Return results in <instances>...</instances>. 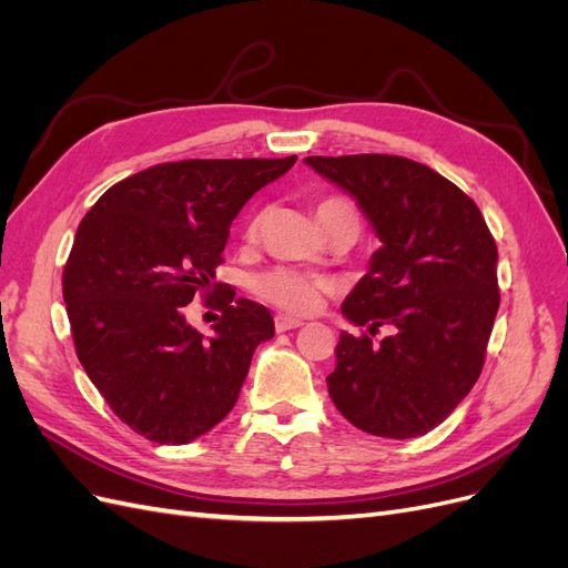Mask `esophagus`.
Returning <instances> with one entry per match:
<instances>
[{
    "label": "esophagus",
    "instance_id": "esophagus-1",
    "mask_svg": "<svg viewBox=\"0 0 568 568\" xmlns=\"http://www.w3.org/2000/svg\"><path fill=\"white\" fill-rule=\"evenodd\" d=\"M298 326H303V322L296 320V317H288V315H277V317H274V329H277L280 334L288 332V329H298Z\"/></svg>",
    "mask_w": 568,
    "mask_h": 568
}]
</instances>
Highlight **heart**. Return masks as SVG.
I'll return each instance as SVG.
<instances>
[{"label": "heart", "instance_id": "obj_1", "mask_svg": "<svg viewBox=\"0 0 568 568\" xmlns=\"http://www.w3.org/2000/svg\"><path fill=\"white\" fill-rule=\"evenodd\" d=\"M265 220H267V213H257L251 220V225L246 230L248 242H255V239L261 236ZM317 220L324 227V232H329L334 225H338V222H353V225L359 227V213L355 205L338 196L322 199L317 203ZM253 291L257 298L280 307L284 313L311 315L320 311L324 296L332 294V282L315 277V274L291 270V267H274L257 274L253 280Z\"/></svg>", "mask_w": 568, "mask_h": 568}]
</instances>
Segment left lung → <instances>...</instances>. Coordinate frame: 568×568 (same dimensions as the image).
Returning <instances> with one entry per match:
<instances>
[{
	"label": "left lung",
	"instance_id": "obj_1",
	"mask_svg": "<svg viewBox=\"0 0 568 568\" xmlns=\"http://www.w3.org/2000/svg\"><path fill=\"white\" fill-rule=\"evenodd\" d=\"M305 163L346 189L382 242L341 307L369 334H341L332 400L372 436H424L484 369L500 307L495 239L478 205L424 163L388 153ZM379 325L392 334L374 344Z\"/></svg>",
	"mask_w": 568,
	"mask_h": 568
}]
</instances>
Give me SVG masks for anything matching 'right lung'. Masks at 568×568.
<instances>
[{
    "instance_id": "1",
    "label": "right lung",
    "mask_w": 568,
    "mask_h": 568,
    "mask_svg": "<svg viewBox=\"0 0 568 568\" xmlns=\"http://www.w3.org/2000/svg\"><path fill=\"white\" fill-rule=\"evenodd\" d=\"M294 163L151 165L113 184L82 217L63 267L65 313L80 365L132 432L184 445L230 415L274 322L265 305L213 282L215 267L239 211ZM194 295L221 311L213 337L185 324Z\"/></svg>"
}]
</instances>
